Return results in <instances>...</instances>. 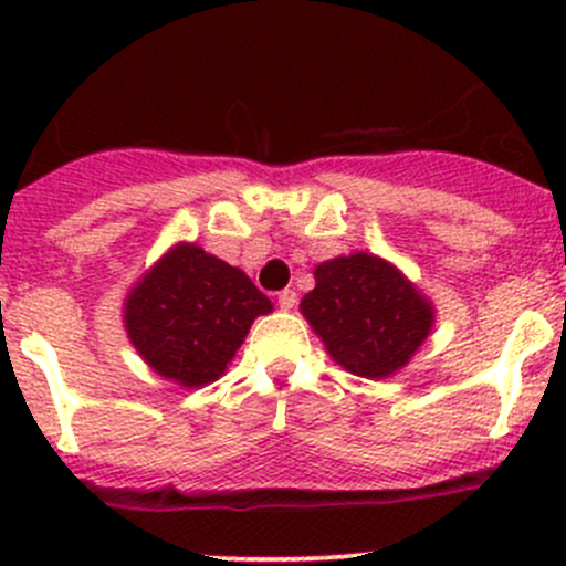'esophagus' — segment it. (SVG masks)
<instances>
[{"instance_id":"1","label":"esophagus","mask_w":566,"mask_h":566,"mask_svg":"<svg viewBox=\"0 0 566 566\" xmlns=\"http://www.w3.org/2000/svg\"><path fill=\"white\" fill-rule=\"evenodd\" d=\"M295 304H298V293H295V290H282V293H279V310L290 312L295 310Z\"/></svg>"}]
</instances>
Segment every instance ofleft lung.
<instances>
[{
  "mask_svg": "<svg viewBox=\"0 0 566 566\" xmlns=\"http://www.w3.org/2000/svg\"><path fill=\"white\" fill-rule=\"evenodd\" d=\"M301 315L342 369L369 380L408 367L436 325L432 301L397 265L369 251L319 262Z\"/></svg>",
  "mask_w": 566,
  "mask_h": 566,
  "instance_id": "8db88e82",
  "label": "left lung"
}]
</instances>
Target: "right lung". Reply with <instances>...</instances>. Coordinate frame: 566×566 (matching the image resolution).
<instances>
[{"label": "right lung", "mask_w": 566, "mask_h": 566, "mask_svg": "<svg viewBox=\"0 0 566 566\" xmlns=\"http://www.w3.org/2000/svg\"><path fill=\"white\" fill-rule=\"evenodd\" d=\"M268 312L271 298L241 268L197 243H175L128 290L123 325L153 373L202 389L227 373L251 323Z\"/></svg>", "instance_id": "add662e5"}]
</instances>
